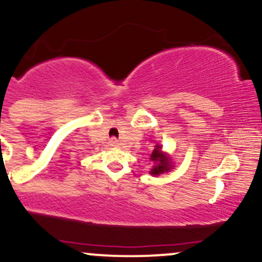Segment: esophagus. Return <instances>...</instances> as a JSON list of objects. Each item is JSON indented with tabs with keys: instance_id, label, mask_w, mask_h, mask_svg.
I'll use <instances>...</instances> for the list:
<instances>
[{
	"instance_id": "obj_1",
	"label": "esophagus",
	"mask_w": 262,
	"mask_h": 262,
	"mask_svg": "<svg viewBox=\"0 0 262 262\" xmlns=\"http://www.w3.org/2000/svg\"><path fill=\"white\" fill-rule=\"evenodd\" d=\"M110 143H111V145H112V146L119 145V141H118V139H117V138H111Z\"/></svg>"
}]
</instances>
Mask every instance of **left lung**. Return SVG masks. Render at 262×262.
<instances>
[{"label": "left lung", "instance_id": "obj_1", "mask_svg": "<svg viewBox=\"0 0 262 262\" xmlns=\"http://www.w3.org/2000/svg\"><path fill=\"white\" fill-rule=\"evenodd\" d=\"M160 149L161 146L156 145V148L154 149V151H152L151 156H150V159H151L154 162H156L154 169L151 170L152 175H160V173L166 172V171H169L171 169L169 158L162 154Z\"/></svg>", "mask_w": 262, "mask_h": 262}]
</instances>
